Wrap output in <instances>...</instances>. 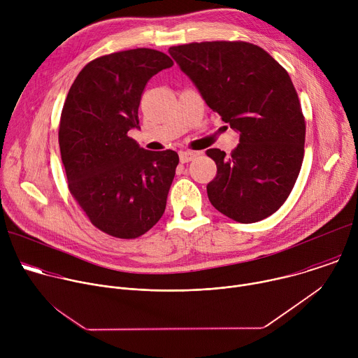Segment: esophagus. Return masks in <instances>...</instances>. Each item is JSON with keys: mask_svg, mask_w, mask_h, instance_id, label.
I'll return each mask as SVG.
<instances>
[{"mask_svg": "<svg viewBox=\"0 0 358 358\" xmlns=\"http://www.w3.org/2000/svg\"><path fill=\"white\" fill-rule=\"evenodd\" d=\"M196 157V152L195 151H180V162L181 163H188L191 160H194Z\"/></svg>", "mask_w": 358, "mask_h": 358, "instance_id": "34e87169", "label": "esophagus"}]
</instances>
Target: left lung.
I'll return each instance as SVG.
<instances>
[{
  "mask_svg": "<svg viewBox=\"0 0 358 358\" xmlns=\"http://www.w3.org/2000/svg\"><path fill=\"white\" fill-rule=\"evenodd\" d=\"M169 52L206 103L239 131L229 156L207 150L217 164L207 185L211 203L241 224L268 218L292 192L304 156L306 123L289 73L243 41L192 42Z\"/></svg>",
  "mask_w": 358,
  "mask_h": 358,
  "instance_id": "obj_1",
  "label": "left lung"
}]
</instances>
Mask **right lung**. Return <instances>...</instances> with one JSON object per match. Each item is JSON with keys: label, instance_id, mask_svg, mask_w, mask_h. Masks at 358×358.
Wrapping results in <instances>:
<instances>
[{"label": "right lung", "instance_id": "obj_1", "mask_svg": "<svg viewBox=\"0 0 358 358\" xmlns=\"http://www.w3.org/2000/svg\"><path fill=\"white\" fill-rule=\"evenodd\" d=\"M173 65L150 48L99 57L79 72L64 103L59 148L69 191L110 236L138 238L164 214L178 155L144 150L127 133L140 127L147 82Z\"/></svg>", "mask_w": 358, "mask_h": 358}]
</instances>
